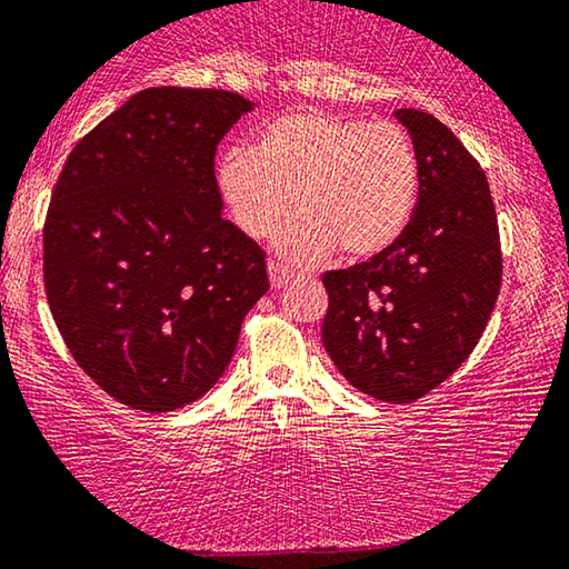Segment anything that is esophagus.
<instances>
[{
	"label": "esophagus",
	"instance_id": "34e87169",
	"mask_svg": "<svg viewBox=\"0 0 569 569\" xmlns=\"http://www.w3.org/2000/svg\"><path fill=\"white\" fill-rule=\"evenodd\" d=\"M268 278L273 288H283L288 283V278H291V273H288L281 263H276V260H268Z\"/></svg>",
	"mask_w": 569,
	"mask_h": 569
}]
</instances>
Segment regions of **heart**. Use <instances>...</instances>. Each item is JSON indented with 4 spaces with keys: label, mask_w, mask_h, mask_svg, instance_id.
Here are the masks:
<instances>
[{
    "label": "heart",
    "mask_w": 569,
    "mask_h": 569,
    "mask_svg": "<svg viewBox=\"0 0 569 569\" xmlns=\"http://www.w3.org/2000/svg\"><path fill=\"white\" fill-rule=\"evenodd\" d=\"M218 187L230 218L263 240L293 210L278 238L296 266L333 250L347 260L385 252L412 220L420 161L410 133L395 121L351 119L296 108L260 126L252 147H232L218 161Z\"/></svg>",
    "instance_id": "obj_1"
}]
</instances>
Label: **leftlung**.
<instances>
[{
  "label": "left lung",
  "mask_w": 569,
  "mask_h": 569,
  "mask_svg": "<svg viewBox=\"0 0 569 569\" xmlns=\"http://www.w3.org/2000/svg\"><path fill=\"white\" fill-rule=\"evenodd\" d=\"M420 161L408 230L380 256L321 276L331 362L385 402H412L461 367L501 288V240L479 161L436 116L400 108Z\"/></svg>",
  "instance_id": "8db88e82"
}]
</instances>
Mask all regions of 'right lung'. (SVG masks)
<instances>
[{"mask_svg": "<svg viewBox=\"0 0 569 569\" xmlns=\"http://www.w3.org/2000/svg\"><path fill=\"white\" fill-rule=\"evenodd\" d=\"M252 103L218 88L131 96L80 139L42 228L44 293L78 367L116 402L200 400L268 291L266 252L222 218L214 151Z\"/></svg>", "mask_w": 569, "mask_h": 569, "instance_id": "1", "label": "right lung"}]
</instances>
